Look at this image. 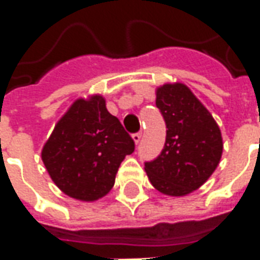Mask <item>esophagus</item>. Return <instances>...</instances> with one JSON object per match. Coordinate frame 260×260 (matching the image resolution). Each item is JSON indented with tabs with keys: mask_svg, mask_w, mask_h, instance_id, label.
<instances>
[{
	"mask_svg": "<svg viewBox=\"0 0 260 260\" xmlns=\"http://www.w3.org/2000/svg\"><path fill=\"white\" fill-rule=\"evenodd\" d=\"M132 139H134V142L138 145L142 139V132H136V134H134V135H132Z\"/></svg>",
	"mask_w": 260,
	"mask_h": 260,
	"instance_id": "34e87169",
	"label": "esophagus"
}]
</instances>
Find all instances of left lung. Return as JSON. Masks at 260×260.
<instances>
[{"label":"left lung","mask_w":260,"mask_h":260,"mask_svg":"<svg viewBox=\"0 0 260 260\" xmlns=\"http://www.w3.org/2000/svg\"><path fill=\"white\" fill-rule=\"evenodd\" d=\"M156 106L167 126L164 149L145 163L152 185L164 195L185 196L202 186L217 169L223 139L217 122L184 83L156 90Z\"/></svg>","instance_id":"1"}]
</instances>
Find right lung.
<instances>
[{
    "label": "right lung",
    "instance_id": "right-lung-1",
    "mask_svg": "<svg viewBox=\"0 0 260 260\" xmlns=\"http://www.w3.org/2000/svg\"><path fill=\"white\" fill-rule=\"evenodd\" d=\"M135 142L107 111L100 94L78 99L59 119L42 150L48 174L65 195L93 202L107 195L119 164Z\"/></svg>",
    "mask_w": 260,
    "mask_h": 260
}]
</instances>
